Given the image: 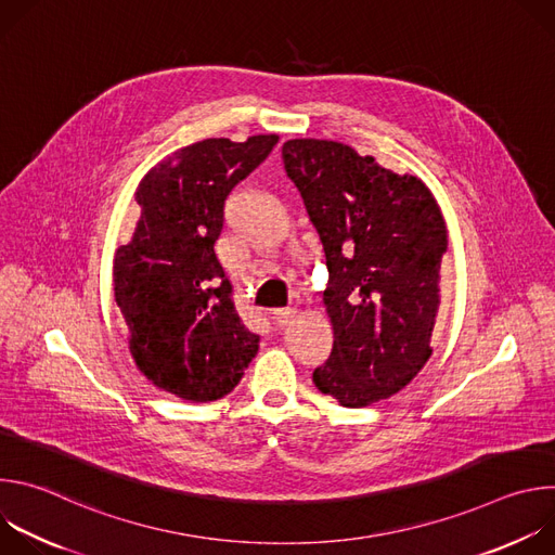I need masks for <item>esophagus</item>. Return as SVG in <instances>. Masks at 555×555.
<instances>
[{
    "mask_svg": "<svg viewBox=\"0 0 555 555\" xmlns=\"http://www.w3.org/2000/svg\"><path fill=\"white\" fill-rule=\"evenodd\" d=\"M296 319V309L294 307H287V309H276L274 313H272V321H274V325L276 327H287L292 321Z\"/></svg>",
    "mask_w": 555,
    "mask_h": 555,
    "instance_id": "34e87169",
    "label": "esophagus"
}]
</instances>
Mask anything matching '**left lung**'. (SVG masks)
Listing matches in <instances>:
<instances>
[{
    "label": "left lung",
    "mask_w": 555,
    "mask_h": 555,
    "mask_svg": "<svg viewBox=\"0 0 555 555\" xmlns=\"http://www.w3.org/2000/svg\"><path fill=\"white\" fill-rule=\"evenodd\" d=\"M287 178L319 232L330 270V360L313 384L340 406L400 392L433 356L448 232L428 186L334 140H287Z\"/></svg>",
    "instance_id": "obj_1"
}]
</instances>
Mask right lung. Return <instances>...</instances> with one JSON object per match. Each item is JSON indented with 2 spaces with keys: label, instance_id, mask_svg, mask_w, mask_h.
I'll list each match as a JSON object with an SVG mask.
<instances>
[{
  "label": "right lung",
  "instance_id": "1",
  "mask_svg": "<svg viewBox=\"0 0 555 555\" xmlns=\"http://www.w3.org/2000/svg\"><path fill=\"white\" fill-rule=\"evenodd\" d=\"M279 135L208 138L184 146L138 184L135 232L114 257V296L129 351L157 388L189 402L228 395L259 351L234 309L217 257L223 204L274 149Z\"/></svg>",
  "mask_w": 555,
  "mask_h": 555
}]
</instances>
